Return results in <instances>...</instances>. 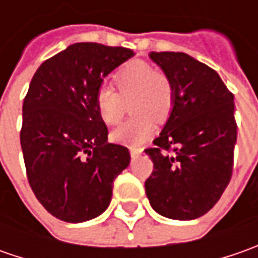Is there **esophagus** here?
Here are the masks:
<instances>
[{
  "label": "esophagus",
  "instance_id": "34e87169",
  "mask_svg": "<svg viewBox=\"0 0 258 258\" xmlns=\"http://www.w3.org/2000/svg\"><path fill=\"white\" fill-rule=\"evenodd\" d=\"M141 154H142V148L131 146V156H132V158H138Z\"/></svg>",
  "mask_w": 258,
  "mask_h": 258
}]
</instances>
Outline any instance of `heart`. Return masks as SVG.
<instances>
[{
    "label": "heart",
    "instance_id": "obj_1",
    "mask_svg": "<svg viewBox=\"0 0 258 258\" xmlns=\"http://www.w3.org/2000/svg\"><path fill=\"white\" fill-rule=\"evenodd\" d=\"M117 92L102 86L96 92L94 104L97 113L109 126L120 123L126 112V103H131L135 114L120 127L112 132V139L126 146L145 144L156 129V119L165 120L172 113L175 104V86L169 76L154 70V67L135 60L124 64L114 75Z\"/></svg>",
    "mask_w": 258,
    "mask_h": 258
}]
</instances>
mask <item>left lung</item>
Listing matches in <instances>:
<instances>
[{
  "mask_svg": "<svg viewBox=\"0 0 258 258\" xmlns=\"http://www.w3.org/2000/svg\"><path fill=\"white\" fill-rule=\"evenodd\" d=\"M172 79L175 104L154 148L145 149L154 172L145 181L155 211L172 220L207 214L231 179L237 123L234 96L211 67L185 53H149Z\"/></svg>",
  "mask_w": 258,
  "mask_h": 258,
  "instance_id": "8db88e82",
  "label": "left lung"
}]
</instances>
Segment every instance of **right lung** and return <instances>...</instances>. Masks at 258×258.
<instances>
[{"label":"right lung","mask_w":258,"mask_h":258,"mask_svg":"<svg viewBox=\"0 0 258 258\" xmlns=\"http://www.w3.org/2000/svg\"><path fill=\"white\" fill-rule=\"evenodd\" d=\"M134 50L76 43L35 72L23 103L20 132L28 183L53 217L83 223L103 213L114 178L127 168L126 146L107 142L94 96Z\"/></svg>","instance_id":"add662e5"}]
</instances>
